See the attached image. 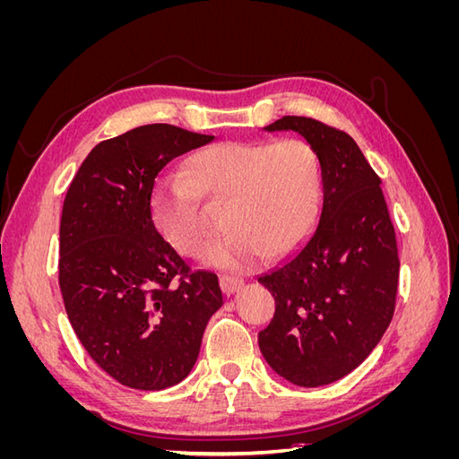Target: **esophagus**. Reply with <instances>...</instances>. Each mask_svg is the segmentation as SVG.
<instances>
[{
	"label": "esophagus",
	"instance_id": "obj_1",
	"mask_svg": "<svg viewBox=\"0 0 459 459\" xmlns=\"http://www.w3.org/2000/svg\"><path fill=\"white\" fill-rule=\"evenodd\" d=\"M243 280L241 277H238V275H228V273H221L220 275V287H221V290H224V295H233L235 290H239L241 287H243Z\"/></svg>",
	"mask_w": 459,
	"mask_h": 459
}]
</instances>
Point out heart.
Masks as SVG:
<instances>
[{"instance_id":"b5f03b06","label":"heart","mask_w":459,"mask_h":459,"mask_svg":"<svg viewBox=\"0 0 459 459\" xmlns=\"http://www.w3.org/2000/svg\"><path fill=\"white\" fill-rule=\"evenodd\" d=\"M228 201L230 231L208 255L224 268H245L293 253L314 230L322 201V166L299 140L221 142L195 152L186 172L162 174L151 195L152 218L179 255L197 256L211 243L203 201Z\"/></svg>"}]
</instances>
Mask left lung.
Wrapping results in <instances>:
<instances>
[{
	"label": "left lung",
	"instance_id": "obj_1",
	"mask_svg": "<svg viewBox=\"0 0 459 459\" xmlns=\"http://www.w3.org/2000/svg\"><path fill=\"white\" fill-rule=\"evenodd\" d=\"M266 130L299 132L314 147L324 206L308 241L258 277L275 299L258 346L287 381L329 385L362 364L391 324L396 235L381 179L349 134L307 117H283Z\"/></svg>",
	"mask_w": 459,
	"mask_h": 459
}]
</instances>
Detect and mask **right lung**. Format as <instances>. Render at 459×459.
Returning a JSON list of instances; mask_svg holds the SVG:
<instances>
[{
    "mask_svg": "<svg viewBox=\"0 0 459 459\" xmlns=\"http://www.w3.org/2000/svg\"><path fill=\"white\" fill-rule=\"evenodd\" d=\"M214 135L147 124L97 143L66 191L59 287L76 337L124 386L162 391L195 366L221 307L212 272H193L151 212L155 178Z\"/></svg>",
    "mask_w": 459,
    "mask_h": 459,
    "instance_id": "1",
    "label": "right lung"
}]
</instances>
